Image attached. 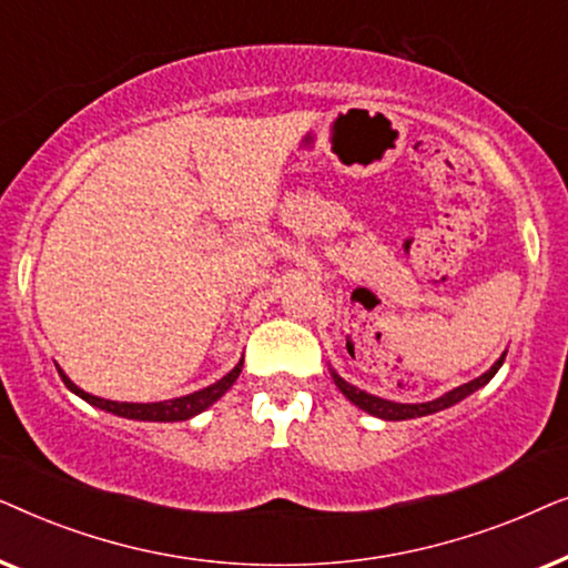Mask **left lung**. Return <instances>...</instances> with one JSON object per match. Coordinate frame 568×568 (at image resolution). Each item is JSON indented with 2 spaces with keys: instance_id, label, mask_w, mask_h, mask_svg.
<instances>
[{
  "instance_id": "1",
  "label": "left lung",
  "mask_w": 568,
  "mask_h": 568,
  "mask_svg": "<svg viewBox=\"0 0 568 568\" xmlns=\"http://www.w3.org/2000/svg\"><path fill=\"white\" fill-rule=\"evenodd\" d=\"M504 356L501 354L499 359L494 362V367L484 372V375L470 379V383H465L460 387H455V390H449L442 395V398L437 400H429V403H395V400H385V398H377V395H369L359 390V387L348 385L344 377H338L336 372H333V383H336V387L341 393L346 395L348 400L354 403V406H359L362 410H367V414L377 416V418H385V422H406V418H418V416H429V414H437V410H445L449 406H455V403H460L463 398H468L470 393H476L478 387H484L488 379H491L496 372H499V367L504 364Z\"/></svg>"
}]
</instances>
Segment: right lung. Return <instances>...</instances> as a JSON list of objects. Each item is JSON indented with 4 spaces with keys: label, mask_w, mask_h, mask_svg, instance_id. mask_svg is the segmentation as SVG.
Segmentation results:
<instances>
[{
    "label": "right lung",
    "mask_w": 568,
    "mask_h": 568,
    "mask_svg": "<svg viewBox=\"0 0 568 568\" xmlns=\"http://www.w3.org/2000/svg\"><path fill=\"white\" fill-rule=\"evenodd\" d=\"M59 369L61 379H64V385L72 390L74 395H80L82 400H88L90 406L95 408H103L108 414H115V416H123V418H136V422H189L201 410H206L212 403H216L222 398L224 393L230 390L232 383L240 377V369H243V362L235 364V369L227 372L222 379H216L214 385L204 387V390H196L191 395H183V398H173V400H160V403H119V400H105V398H98V395H90L84 393L82 387H77L72 379H69L64 372Z\"/></svg>",
    "instance_id": "add662e5"
}]
</instances>
